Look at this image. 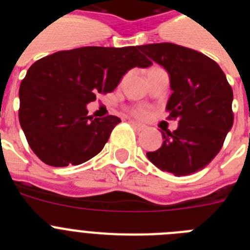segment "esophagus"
<instances>
[{"instance_id":"1","label":"esophagus","mask_w":250,"mask_h":250,"mask_svg":"<svg viewBox=\"0 0 250 250\" xmlns=\"http://www.w3.org/2000/svg\"><path fill=\"white\" fill-rule=\"evenodd\" d=\"M130 124H131V126L134 127V129L135 130H138V131H143V130L145 129V126L144 125H141V124H139V123H136V121H130Z\"/></svg>"}]
</instances>
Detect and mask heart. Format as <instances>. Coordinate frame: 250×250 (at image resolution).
Returning a JSON list of instances; mask_svg holds the SVG:
<instances>
[{"label":"heart","instance_id":"b5f03b06","mask_svg":"<svg viewBox=\"0 0 250 250\" xmlns=\"http://www.w3.org/2000/svg\"><path fill=\"white\" fill-rule=\"evenodd\" d=\"M152 68L156 67H151L149 68V70H152ZM149 70H147V71H149ZM130 114H131L132 116H135V118L145 120V119H147L150 116V110L146 106H135V107H132V109L130 110Z\"/></svg>","mask_w":250,"mask_h":250}]
</instances>
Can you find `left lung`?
<instances>
[{
    "label": "left lung",
    "mask_w": 250,
    "mask_h": 250,
    "mask_svg": "<svg viewBox=\"0 0 250 250\" xmlns=\"http://www.w3.org/2000/svg\"><path fill=\"white\" fill-rule=\"evenodd\" d=\"M139 48L169 72L167 119L179 124L173 132H163L160 149L146 156L175 176L196 173L215 158L233 126L231 86L220 66L199 51L170 42Z\"/></svg>",
    "instance_id": "1"
}]
</instances>
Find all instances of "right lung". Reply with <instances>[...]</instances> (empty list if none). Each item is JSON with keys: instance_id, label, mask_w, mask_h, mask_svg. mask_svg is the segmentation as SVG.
<instances>
[{"instance_id": "add662e5", "label": "right lung", "mask_w": 250, "mask_h": 250, "mask_svg": "<svg viewBox=\"0 0 250 250\" xmlns=\"http://www.w3.org/2000/svg\"><path fill=\"white\" fill-rule=\"evenodd\" d=\"M139 46H86L32 63L20 86L19 119L37 158L51 167L83 164L98 155L120 119L94 118L86 105L114 91L132 67L151 61Z\"/></svg>"}]
</instances>
